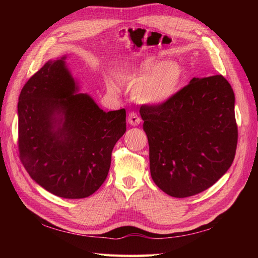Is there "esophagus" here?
I'll return each mask as SVG.
<instances>
[{
	"label": "esophagus",
	"mask_w": 258,
	"mask_h": 258,
	"mask_svg": "<svg viewBox=\"0 0 258 258\" xmlns=\"http://www.w3.org/2000/svg\"><path fill=\"white\" fill-rule=\"evenodd\" d=\"M141 117L139 116L138 113L135 112H131L128 114V118H127V122L128 124H131L132 126H138L141 123Z\"/></svg>",
	"instance_id": "34e87169"
}]
</instances>
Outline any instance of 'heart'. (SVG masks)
I'll list each match as a JSON object with an SVG mask.
<instances>
[{
  "instance_id": "1",
  "label": "heart",
  "mask_w": 258,
  "mask_h": 258,
  "mask_svg": "<svg viewBox=\"0 0 258 258\" xmlns=\"http://www.w3.org/2000/svg\"><path fill=\"white\" fill-rule=\"evenodd\" d=\"M183 79V68L175 61H162L149 57L139 68L118 74L122 83L133 86V96L136 101L149 105L166 103L175 95ZM108 90L117 92L113 83H107Z\"/></svg>"
}]
</instances>
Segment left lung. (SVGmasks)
I'll list each match as a JSON object with an SVG mask.
<instances>
[{
	"instance_id": "obj_1",
	"label": "left lung",
	"mask_w": 258,
	"mask_h": 258,
	"mask_svg": "<svg viewBox=\"0 0 258 258\" xmlns=\"http://www.w3.org/2000/svg\"><path fill=\"white\" fill-rule=\"evenodd\" d=\"M235 95L222 75L194 78L166 103L142 105L154 183L169 196H193L215 184L237 146Z\"/></svg>"
}]
</instances>
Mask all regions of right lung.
<instances>
[{
	"label": "right lung",
	"mask_w": 258,
	"mask_h": 258,
	"mask_svg": "<svg viewBox=\"0 0 258 258\" xmlns=\"http://www.w3.org/2000/svg\"><path fill=\"white\" fill-rule=\"evenodd\" d=\"M65 59H50L21 91L20 160L47 191L84 199L106 179L114 145L126 131V112H104L79 93Z\"/></svg>",
	"instance_id": "right-lung-1"
}]
</instances>
